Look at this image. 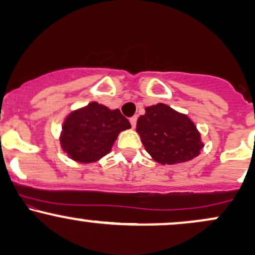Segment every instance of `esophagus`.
I'll use <instances>...</instances> for the list:
<instances>
[{"instance_id":"esophagus-1","label":"esophagus","mask_w":255,"mask_h":255,"mask_svg":"<svg viewBox=\"0 0 255 255\" xmlns=\"http://www.w3.org/2000/svg\"><path fill=\"white\" fill-rule=\"evenodd\" d=\"M136 120H137V118L136 116H133V118H130V125H131V127L133 128H135V125H136Z\"/></svg>"}]
</instances>
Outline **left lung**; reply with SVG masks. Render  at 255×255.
Returning a JSON list of instances; mask_svg holds the SVG:
<instances>
[{
  "label": "left lung",
  "instance_id": "8db88e82",
  "mask_svg": "<svg viewBox=\"0 0 255 255\" xmlns=\"http://www.w3.org/2000/svg\"><path fill=\"white\" fill-rule=\"evenodd\" d=\"M136 133L147 153L162 165L189 162L204 147L194 122L164 103L145 108L137 119Z\"/></svg>",
  "mask_w": 255,
  "mask_h": 255
}]
</instances>
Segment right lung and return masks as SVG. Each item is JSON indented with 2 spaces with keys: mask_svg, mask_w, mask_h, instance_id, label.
<instances>
[{
  "mask_svg": "<svg viewBox=\"0 0 255 255\" xmlns=\"http://www.w3.org/2000/svg\"><path fill=\"white\" fill-rule=\"evenodd\" d=\"M130 127L129 121L119 109H109L98 102H91L66 116L60 145L74 162L97 163L110 153L119 134Z\"/></svg>",
  "mask_w": 255,
  "mask_h": 255,
  "instance_id": "1",
  "label": "right lung"
}]
</instances>
